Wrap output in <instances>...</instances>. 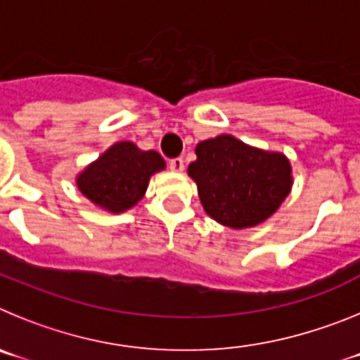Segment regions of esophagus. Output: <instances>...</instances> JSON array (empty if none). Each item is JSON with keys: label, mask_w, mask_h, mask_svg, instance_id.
Segmentation results:
<instances>
[{"label": "esophagus", "mask_w": 360, "mask_h": 360, "mask_svg": "<svg viewBox=\"0 0 360 360\" xmlns=\"http://www.w3.org/2000/svg\"><path fill=\"white\" fill-rule=\"evenodd\" d=\"M169 169L174 171V173H182V171H184V160H182V158H171Z\"/></svg>", "instance_id": "obj_1"}]
</instances>
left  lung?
I'll return each mask as SVG.
<instances>
[{
    "label": "left lung",
    "instance_id": "8db88e82",
    "mask_svg": "<svg viewBox=\"0 0 360 360\" xmlns=\"http://www.w3.org/2000/svg\"><path fill=\"white\" fill-rule=\"evenodd\" d=\"M187 173L198 186L205 212L232 229L265 221L292 187V167L285 155L250 148L231 135L200 142Z\"/></svg>",
    "mask_w": 360,
    "mask_h": 360
}]
</instances>
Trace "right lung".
<instances>
[{"label": "right lung", "mask_w": 360, "mask_h": 360, "mask_svg": "<svg viewBox=\"0 0 360 360\" xmlns=\"http://www.w3.org/2000/svg\"><path fill=\"white\" fill-rule=\"evenodd\" d=\"M164 167L157 151H141L131 142H119L79 174L77 187L95 205L124 212L144 196L149 176Z\"/></svg>", "instance_id": "1"}]
</instances>
